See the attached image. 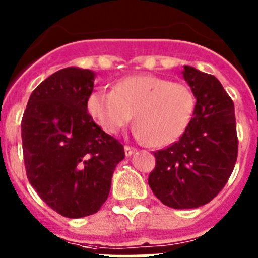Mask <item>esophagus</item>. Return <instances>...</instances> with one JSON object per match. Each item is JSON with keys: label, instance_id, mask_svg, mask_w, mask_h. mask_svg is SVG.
I'll return each mask as SVG.
<instances>
[{"label": "esophagus", "instance_id": "obj_1", "mask_svg": "<svg viewBox=\"0 0 258 258\" xmlns=\"http://www.w3.org/2000/svg\"><path fill=\"white\" fill-rule=\"evenodd\" d=\"M124 150H125V155H126L127 157H129V156H132V155H133L134 152L137 151V150L134 149V147H131V146H125V147H124Z\"/></svg>", "mask_w": 258, "mask_h": 258}]
</instances>
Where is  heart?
Segmentation results:
<instances>
[{"label":"heart","mask_w":258,"mask_h":258,"mask_svg":"<svg viewBox=\"0 0 258 258\" xmlns=\"http://www.w3.org/2000/svg\"><path fill=\"white\" fill-rule=\"evenodd\" d=\"M195 109V97L186 84L170 83L155 75L121 79L113 92L97 90L88 99V111L108 134H117L133 120L134 136L152 147H165L186 132Z\"/></svg>","instance_id":"1"}]
</instances>
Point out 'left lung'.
Returning a JSON list of instances; mask_svg holds the SVG:
<instances>
[{
    "label": "left lung",
    "mask_w": 258,
    "mask_h": 258,
    "mask_svg": "<svg viewBox=\"0 0 258 258\" xmlns=\"http://www.w3.org/2000/svg\"><path fill=\"white\" fill-rule=\"evenodd\" d=\"M182 76L197 98L194 115L178 142L154 152L149 184L163 204L191 209L211 202L226 184L238 157L235 109L212 75L184 66Z\"/></svg>",
    "instance_id": "1"
}]
</instances>
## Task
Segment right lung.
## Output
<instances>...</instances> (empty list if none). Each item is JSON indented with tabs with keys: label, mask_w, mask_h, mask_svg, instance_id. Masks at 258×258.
<instances>
[{
	"label": "right lung",
	"mask_w": 258,
	"mask_h": 258,
	"mask_svg": "<svg viewBox=\"0 0 258 258\" xmlns=\"http://www.w3.org/2000/svg\"><path fill=\"white\" fill-rule=\"evenodd\" d=\"M95 72L58 71L32 92L22 120L24 164L38 197L68 218L90 216L108 198L124 146L88 113Z\"/></svg>",
	"instance_id": "add662e5"
}]
</instances>
